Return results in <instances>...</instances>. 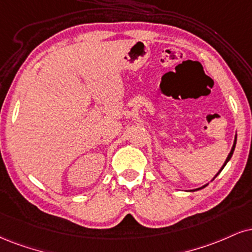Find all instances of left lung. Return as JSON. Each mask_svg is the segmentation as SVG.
Instances as JSON below:
<instances>
[{
  "label": "left lung",
  "mask_w": 252,
  "mask_h": 252,
  "mask_svg": "<svg viewBox=\"0 0 252 252\" xmlns=\"http://www.w3.org/2000/svg\"><path fill=\"white\" fill-rule=\"evenodd\" d=\"M236 141H237V136H236V138H235V143H233V147H232V149H231V151H230V154H229L228 158H226V159H225V163H224V164H223V166H222V169H220V172L223 170V168H224V166H225V164H226V163H228V162H229V160H230V158H231V156H232V154H233V150H235V147H236ZM220 172H218V174H220ZM218 174H217V175H218ZM217 175H216V176H217ZM216 176H215V177H216ZM205 187H207V186H204V187L199 188V189H203V188H205ZM199 189H196V190H199Z\"/></svg>",
  "instance_id": "1"
}]
</instances>
